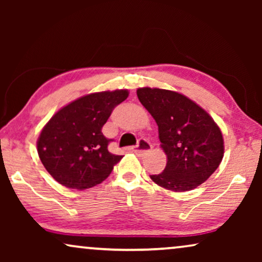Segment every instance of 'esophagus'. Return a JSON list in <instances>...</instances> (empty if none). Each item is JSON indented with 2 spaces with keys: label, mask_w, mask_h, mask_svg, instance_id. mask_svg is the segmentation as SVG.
Wrapping results in <instances>:
<instances>
[{
  "label": "esophagus",
  "mask_w": 262,
  "mask_h": 262,
  "mask_svg": "<svg viewBox=\"0 0 262 262\" xmlns=\"http://www.w3.org/2000/svg\"><path fill=\"white\" fill-rule=\"evenodd\" d=\"M151 149H152V145L150 144V142L145 141V139H141V141L138 142V144L132 148V151L136 152V154H139V155H142V154L150 151Z\"/></svg>",
  "instance_id": "esophagus-1"
}]
</instances>
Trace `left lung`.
Segmentation results:
<instances>
[{
  "mask_svg": "<svg viewBox=\"0 0 262 262\" xmlns=\"http://www.w3.org/2000/svg\"><path fill=\"white\" fill-rule=\"evenodd\" d=\"M137 96L155 119L167 155L164 170L150 175L151 180L174 192L205 182L224 155L222 131L210 114L187 96L167 89L138 88Z\"/></svg>",
  "mask_w": 262,
  "mask_h": 262,
  "instance_id": "8db88e82",
  "label": "left lung"
}]
</instances>
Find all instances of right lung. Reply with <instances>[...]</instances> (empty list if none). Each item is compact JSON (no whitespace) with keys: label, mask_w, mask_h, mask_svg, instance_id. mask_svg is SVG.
I'll use <instances>...</instances> for the list:
<instances>
[{"label":"right lung","mask_w":262,"mask_h":262,"mask_svg":"<svg viewBox=\"0 0 262 262\" xmlns=\"http://www.w3.org/2000/svg\"><path fill=\"white\" fill-rule=\"evenodd\" d=\"M127 89L93 93L60 108L48 121L37 142L45 169L68 188L85 189L102 182L123 159L108 151L102 135L113 108L126 100Z\"/></svg>","instance_id":"add662e5"}]
</instances>
